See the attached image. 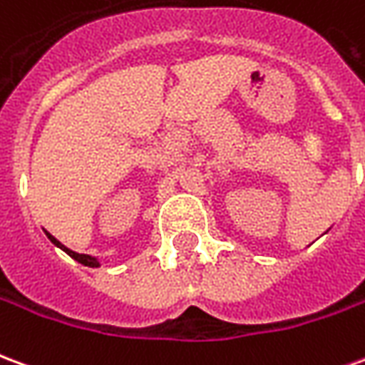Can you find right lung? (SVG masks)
I'll return each mask as SVG.
<instances>
[{
	"instance_id": "1",
	"label": "right lung",
	"mask_w": 365,
	"mask_h": 365,
	"mask_svg": "<svg viewBox=\"0 0 365 365\" xmlns=\"http://www.w3.org/2000/svg\"><path fill=\"white\" fill-rule=\"evenodd\" d=\"M44 235L48 237V240H51L52 245L58 246L60 250H64V252H66L68 256H70V258H74L76 262H80V264H83V266H88V268H99V262H97V258L90 256V254H78V252H74V250H70V248H66V246L62 245L60 240H56V238L52 237L51 232H46V230H44Z\"/></svg>"
}]
</instances>
